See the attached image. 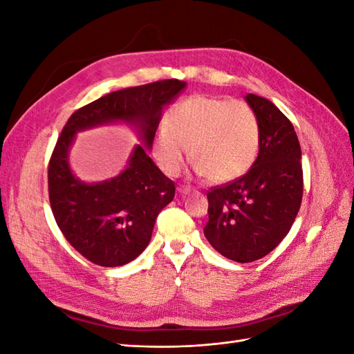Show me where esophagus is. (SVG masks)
I'll return each mask as SVG.
<instances>
[{
    "label": "esophagus",
    "instance_id": "obj_1",
    "mask_svg": "<svg viewBox=\"0 0 354 354\" xmlns=\"http://www.w3.org/2000/svg\"><path fill=\"white\" fill-rule=\"evenodd\" d=\"M178 194L183 195V196H187L192 194V189L190 187H178Z\"/></svg>",
    "mask_w": 354,
    "mask_h": 354
}]
</instances>
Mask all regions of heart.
Segmentation results:
<instances>
[{
  "label": "heart",
  "mask_w": 354,
  "mask_h": 354,
  "mask_svg": "<svg viewBox=\"0 0 354 354\" xmlns=\"http://www.w3.org/2000/svg\"><path fill=\"white\" fill-rule=\"evenodd\" d=\"M259 147L260 124L250 104L196 94L165 113L164 130L151 140V155L168 177L178 176L190 155L198 177L227 183L251 168Z\"/></svg>",
  "instance_id": "heart-1"
}]
</instances>
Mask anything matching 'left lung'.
Masks as SVG:
<instances>
[{
  "instance_id": "8db88e82",
  "label": "left lung",
  "mask_w": 354,
  "mask_h": 354,
  "mask_svg": "<svg viewBox=\"0 0 354 354\" xmlns=\"http://www.w3.org/2000/svg\"><path fill=\"white\" fill-rule=\"evenodd\" d=\"M259 118L260 147L251 169L212 189L203 234L229 260L263 259L291 230L303 199L301 147L291 121L264 97L246 94Z\"/></svg>"
}]
</instances>
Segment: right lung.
I'll return each instance as SVG.
<instances>
[{"label":"right lung","mask_w":354,"mask_h":354,"mask_svg":"<svg viewBox=\"0 0 354 354\" xmlns=\"http://www.w3.org/2000/svg\"><path fill=\"white\" fill-rule=\"evenodd\" d=\"M185 88V81L165 80L113 91L72 113L63 127L48 165L51 211L68 242L91 263L118 267L136 260L151 242L158 214L174 199V183L149 151L164 108ZM109 123L130 124L142 145L120 175L87 184L73 174L70 147L78 132Z\"/></svg>","instance_id":"add662e5"}]
</instances>
